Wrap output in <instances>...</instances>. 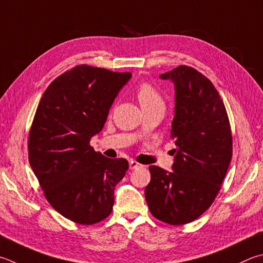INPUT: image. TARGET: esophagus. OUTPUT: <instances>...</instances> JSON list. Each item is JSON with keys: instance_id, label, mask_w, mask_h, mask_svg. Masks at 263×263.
<instances>
[{"instance_id": "esophagus-1", "label": "esophagus", "mask_w": 263, "mask_h": 263, "mask_svg": "<svg viewBox=\"0 0 263 263\" xmlns=\"http://www.w3.org/2000/svg\"><path fill=\"white\" fill-rule=\"evenodd\" d=\"M141 166H142V164L138 163V162H136V161H130V169H131V170L139 169V168H141Z\"/></svg>"}]
</instances>
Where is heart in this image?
Masks as SVG:
<instances>
[{
    "label": "heart",
    "mask_w": 263,
    "mask_h": 263,
    "mask_svg": "<svg viewBox=\"0 0 263 263\" xmlns=\"http://www.w3.org/2000/svg\"><path fill=\"white\" fill-rule=\"evenodd\" d=\"M137 98L139 100L141 107H145L155 102H162V98L159 90L148 82H144L138 86Z\"/></svg>",
    "instance_id": "obj_1"
}]
</instances>
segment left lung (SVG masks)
I'll list each match as a JSON object with an SVG mask.
<instances>
[{
	"label": "left lung",
	"instance_id": "obj_1",
	"mask_svg": "<svg viewBox=\"0 0 263 263\" xmlns=\"http://www.w3.org/2000/svg\"><path fill=\"white\" fill-rule=\"evenodd\" d=\"M175 84L170 138L171 173L151 165L145 198L153 216L171 226L193 222L212 206L232 157V135L221 95L206 76L187 65L161 74Z\"/></svg>",
	"mask_w": 263,
	"mask_h": 263
}]
</instances>
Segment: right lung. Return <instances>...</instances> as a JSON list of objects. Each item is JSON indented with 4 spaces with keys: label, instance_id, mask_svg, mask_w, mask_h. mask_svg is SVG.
Segmentation results:
<instances>
[{
    "label": "right lung",
    "instance_id": "1",
    "mask_svg": "<svg viewBox=\"0 0 263 263\" xmlns=\"http://www.w3.org/2000/svg\"><path fill=\"white\" fill-rule=\"evenodd\" d=\"M130 72L76 65L47 87L28 133V161L45 198L62 216L83 226L103 221L125 159H108L89 145Z\"/></svg>",
    "mask_w": 263,
    "mask_h": 263
}]
</instances>
